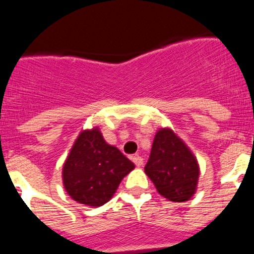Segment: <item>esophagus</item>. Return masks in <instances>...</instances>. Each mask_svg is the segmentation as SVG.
Instances as JSON below:
<instances>
[{
    "label": "esophagus",
    "instance_id": "1",
    "mask_svg": "<svg viewBox=\"0 0 254 254\" xmlns=\"http://www.w3.org/2000/svg\"><path fill=\"white\" fill-rule=\"evenodd\" d=\"M132 161H133L134 164H136V167H141L143 163V159L141 158L140 155H133V156H131Z\"/></svg>",
    "mask_w": 254,
    "mask_h": 254
}]
</instances>
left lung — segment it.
Segmentation results:
<instances>
[{"instance_id":"8db88e82","label":"left lung","mask_w":254,"mask_h":254,"mask_svg":"<svg viewBox=\"0 0 254 254\" xmlns=\"http://www.w3.org/2000/svg\"><path fill=\"white\" fill-rule=\"evenodd\" d=\"M145 173L159 194L173 202H186L196 193L198 161L185 141L169 127H161L155 134Z\"/></svg>"}]
</instances>
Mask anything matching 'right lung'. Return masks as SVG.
I'll return each mask as SVG.
<instances>
[{
  "label": "right lung",
  "instance_id": "1",
  "mask_svg": "<svg viewBox=\"0 0 254 254\" xmlns=\"http://www.w3.org/2000/svg\"><path fill=\"white\" fill-rule=\"evenodd\" d=\"M134 164L103 137L99 127L82 129L62 168V183L73 201L90 207L107 203Z\"/></svg>",
  "mask_w": 254,
  "mask_h": 254
}]
</instances>
